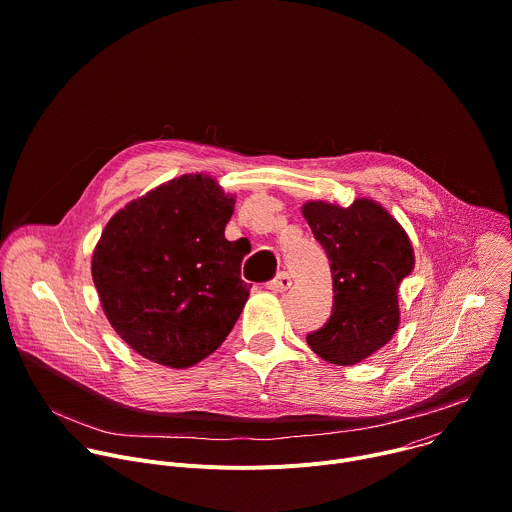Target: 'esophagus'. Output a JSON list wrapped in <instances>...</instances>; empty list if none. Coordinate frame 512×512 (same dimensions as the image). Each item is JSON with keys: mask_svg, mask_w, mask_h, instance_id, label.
Here are the masks:
<instances>
[{"mask_svg": "<svg viewBox=\"0 0 512 512\" xmlns=\"http://www.w3.org/2000/svg\"><path fill=\"white\" fill-rule=\"evenodd\" d=\"M265 287L271 289V291H275V293H283V291H287V289L291 287V277L283 271V273L275 275L271 281H267Z\"/></svg>", "mask_w": 512, "mask_h": 512, "instance_id": "34e87169", "label": "esophagus"}]
</instances>
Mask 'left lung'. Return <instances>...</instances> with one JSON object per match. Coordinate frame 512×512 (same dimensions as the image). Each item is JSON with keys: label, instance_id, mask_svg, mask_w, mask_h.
I'll use <instances>...</instances> for the list:
<instances>
[{"label": "left lung", "instance_id": "obj_1", "mask_svg": "<svg viewBox=\"0 0 512 512\" xmlns=\"http://www.w3.org/2000/svg\"><path fill=\"white\" fill-rule=\"evenodd\" d=\"M301 211L329 259L335 293L327 323L307 333V344L329 364H358L398 329V287L414 267L410 239L388 211L368 199L348 209L311 201Z\"/></svg>", "mask_w": 512, "mask_h": 512}]
</instances>
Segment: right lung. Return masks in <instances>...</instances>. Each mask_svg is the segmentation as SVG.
<instances>
[{
    "label": "right lung",
    "instance_id": "obj_1",
    "mask_svg": "<svg viewBox=\"0 0 512 512\" xmlns=\"http://www.w3.org/2000/svg\"><path fill=\"white\" fill-rule=\"evenodd\" d=\"M235 199L211 177L185 175L118 211L92 255L104 313L140 356L189 368L237 323L251 285L225 239Z\"/></svg>",
    "mask_w": 512,
    "mask_h": 512
}]
</instances>
